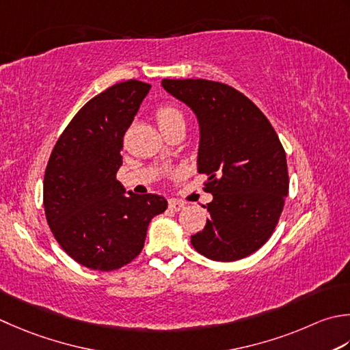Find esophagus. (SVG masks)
Listing matches in <instances>:
<instances>
[{"label": "esophagus", "instance_id": "34e87169", "mask_svg": "<svg viewBox=\"0 0 350 350\" xmlns=\"http://www.w3.org/2000/svg\"><path fill=\"white\" fill-rule=\"evenodd\" d=\"M168 208L171 211H180L185 208V203L180 202V200H176V198H171V200H168Z\"/></svg>", "mask_w": 350, "mask_h": 350}]
</instances>
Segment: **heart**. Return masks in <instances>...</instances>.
Wrapping results in <instances>:
<instances>
[{"label": "heart", "mask_w": 350, "mask_h": 350, "mask_svg": "<svg viewBox=\"0 0 350 350\" xmlns=\"http://www.w3.org/2000/svg\"><path fill=\"white\" fill-rule=\"evenodd\" d=\"M157 121H159V124H163V122H168L171 120H176V118H182L180 112L174 109L173 106H161L157 109Z\"/></svg>", "instance_id": "1"}]
</instances>
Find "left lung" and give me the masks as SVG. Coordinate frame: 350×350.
I'll return each instance as SVG.
<instances>
[{
  "instance_id": "8db88e82",
  "label": "left lung",
  "mask_w": 350,
  "mask_h": 350,
  "mask_svg": "<svg viewBox=\"0 0 350 350\" xmlns=\"http://www.w3.org/2000/svg\"><path fill=\"white\" fill-rule=\"evenodd\" d=\"M162 88L194 112L197 171L208 176L212 202L204 229L191 237L212 261L232 262L256 252L275 230L288 196L282 144L253 103L218 81L162 80Z\"/></svg>"
}]
</instances>
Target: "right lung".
Returning a JSON list of instances; mask_svg holds the SVG:
<instances>
[{
  "instance_id": "add662e5",
  "label": "right lung",
  "mask_w": 350,
  "mask_h": 350,
  "mask_svg": "<svg viewBox=\"0 0 350 350\" xmlns=\"http://www.w3.org/2000/svg\"><path fill=\"white\" fill-rule=\"evenodd\" d=\"M152 85L116 83L80 109L54 146L44 176L48 226L62 249L91 270L111 271L139 255L157 194H129L116 180L122 138Z\"/></svg>"
}]
</instances>
